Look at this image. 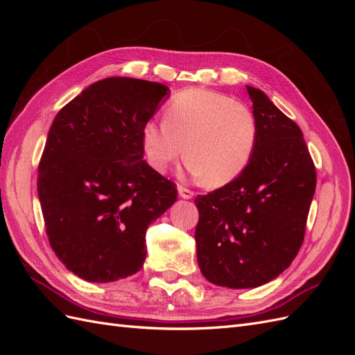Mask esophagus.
<instances>
[{
  "label": "esophagus",
  "instance_id": "obj_1",
  "mask_svg": "<svg viewBox=\"0 0 355 355\" xmlns=\"http://www.w3.org/2000/svg\"><path fill=\"white\" fill-rule=\"evenodd\" d=\"M178 191H179V196H180L182 198H185V200H189V198L194 197V191H191V189H188V188H185V187H182V185L178 187Z\"/></svg>",
  "mask_w": 355,
  "mask_h": 355
}]
</instances>
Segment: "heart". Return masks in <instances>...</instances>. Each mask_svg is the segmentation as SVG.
Listing matches in <instances>:
<instances>
[{
	"label": "heart",
	"mask_w": 355,
	"mask_h": 355,
	"mask_svg": "<svg viewBox=\"0 0 355 355\" xmlns=\"http://www.w3.org/2000/svg\"><path fill=\"white\" fill-rule=\"evenodd\" d=\"M149 166L166 171L187 153V170L209 187L237 179L250 164L257 123L250 108L227 93L188 89L166 106L164 120H148L141 132Z\"/></svg>",
	"instance_id": "obj_1"
}]
</instances>
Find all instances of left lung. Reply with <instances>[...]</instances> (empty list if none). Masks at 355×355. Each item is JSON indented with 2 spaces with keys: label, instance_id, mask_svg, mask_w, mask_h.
I'll list each match as a JSON object with an SVG mask.
<instances>
[{
  "label": "left lung",
  "instance_id": "left-lung-1",
  "mask_svg": "<svg viewBox=\"0 0 355 355\" xmlns=\"http://www.w3.org/2000/svg\"><path fill=\"white\" fill-rule=\"evenodd\" d=\"M257 123L250 164L230 184L198 196L197 259L213 284L249 288L274 280L304 243L317 175L299 125L247 85Z\"/></svg>",
  "mask_w": 355,
  "mask_h": 355
}]
</instances>
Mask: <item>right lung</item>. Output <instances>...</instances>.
Listing matches in <instances>:
<instances>
[{
    "mask_svg": "<svg viewBox=\"0 0 355 355\" xmlns=\"http://www.w3.org/2000/svg\"><path fill=\"white\" fill-rule=\"evenodd\" d=\"M164 84L111 77L89 85L56 115L38 166V197L51 249L83 280L136 274L145 235L178 198L175 182L144 159L141 132Z\"/></svg>",
    "mask_w": 355,
    "mask_h": 355,
    "instance_id": "obj_1",
    "label": "right lung"
}]
</instances>
